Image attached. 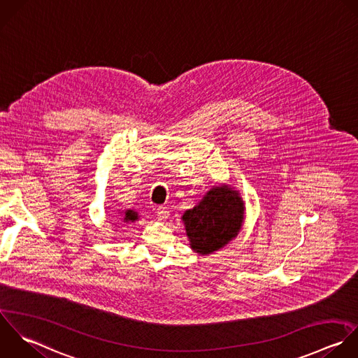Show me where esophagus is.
<instances>
[{
	"label": "esophagus",
	"instance_id": "obj_1",
	"mask_svg": "<svg viewBox=\"0 0 358 358\" xmlns=\"http://www.w3.org/2000/svg\"><path fill=\"white\" fill-rule=\"evenodd\" d=\"M156 215H157L159 220H166L169 217V210L164 206H159L156 210Z\"/></svg>",
	"mask_w": 358,
	"mask_h": 358
}]
</instances>
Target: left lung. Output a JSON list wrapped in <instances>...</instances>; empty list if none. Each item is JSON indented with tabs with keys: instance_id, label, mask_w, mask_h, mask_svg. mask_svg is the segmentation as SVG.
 Instances as JSON below:
<instances>
[{
	"instance_id": "left-lung-1",
	"label": "left lung",
	"mask_w": 358,
	"mask_h": 358,
	"mask_svg": "<svg viewBox=\"0 0 358 358\" xmlns=\"http://www.w3.org/2000/svg\"><path fill=\"white\" fill-rule=\"evenodd\" d=\"M244 201L230 185L213 187L203 199L182 215L191 248L208 255L229 244L241 230Z\"/></svg>"
}]
</instances>
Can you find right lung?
Masks as SVG:
<instances>
[{
  "mask_svg": "<svg viewBox=\"0 0 358 358\" xmlns=\"http://www.w3.org/2000/svg\"><path fill=\"white\" fill-rule=\"evenodd\" d=\"M138 219V213L136 212H134V210H125L124 213H122V220L125 222V223H128V222H135Z\"/></svg>",
  "mask_w": 358,
  "mask_h": 358,
  "instance_id": "right-lung-1",
  "label": "right lung"
}]
</instances>
